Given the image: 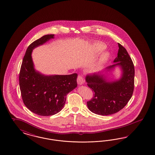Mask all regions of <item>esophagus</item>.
<instances>
[{"instance_id":"esophagus-1","label":"esophagus","mask_w":155,"mask_h":155,"mask_svg":"<svg viewBox=\"0 0 155 155\" xmlns=\"http://www.w3.org/2000/svg\"><path fill=\"white\" fill-rule=\"evenodd\" d=\"M77 83L78 85H82L85 83V80L82 75H78L77 77Z\"/></svg>"}]
</instances>
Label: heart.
<instances>
[{"mask_svg":"<svg viewBox=\"0 0 155 155\" xmlns=\"http://www.w3.org/2000/svg\"><path fill=\"white\" fill-rule=\"evenodd\" d=\"M94 48L97 53L99 54L102 52L104 50H105L106 47L105 45L102 43H97L94 44ZM110 58V54L108 52H104L100 58L99 62V66H101L103 64H105L106 62L108 61V60Z\"/></svg>","mask_w":155,"mask_h":155,"instance_id":"1","label":"heart"}]
</instances>
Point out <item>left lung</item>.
<instances>
[{
	"label": "left lung",
	"instance_id": "left-lung-1",
	"mask_svg": "<svg viewBox=\"0 0 155 155\" xmlns=\"http://www.w3.org/2000/svg\"><path fill=\"white\" fill-rule=\"evenodd\" d=\"M118 56L114 61L116 63L106 68L107 73L119 66L122 71L119 79L110 81L103 71L87 75V86L92 89V99L87 101L89 110L96 114L109 115L119 111L130 100L134 91L135 70L133 61L127 51L118 43Z\"/></svg>",
	"mask_w": 155,
	"mask_h": 155
}]
</instances>
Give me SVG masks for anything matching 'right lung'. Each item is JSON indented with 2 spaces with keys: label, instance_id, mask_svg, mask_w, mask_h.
Listing matches in <instances>:
<instances>
[{
  "label": "right lung",
  "instance_id": "right-lung-1",
  "mask_svg": "<svg viewBox=\"0 0 155 155\" xmlns=\"http://www.w3.org/2000/svg\"><path fill=\"white\" fill-rule=\"evenodd\" d=\"M54 38V35H45L29 45L19 75L24 104L30 111L40 116L53 115L61 111L65 104L67 94L77 87L76 73L45 75L34 68L32 51Z\"/></svg>",
  "mask_w": 155,
  "mask_h": 155
}]
</instances>
